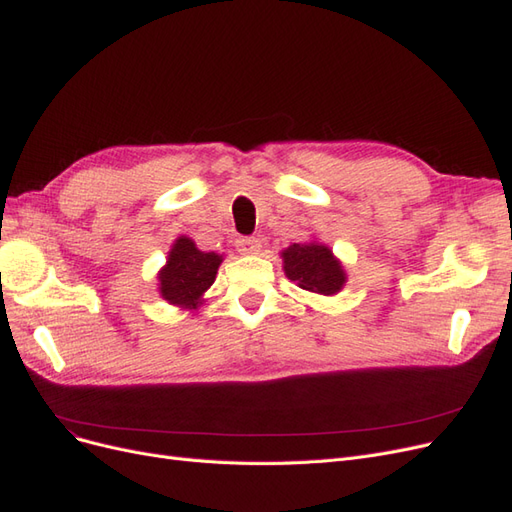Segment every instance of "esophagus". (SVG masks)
I'll list each match as a JSON object with an SVG mask.
<instances>
[{"mask_svg": "<svg viewBox=\"0 0 512 512\" xmlns=\"http://www.w3.org/2000/svg\"><path fill=\"white\" fill-rule=\"evenodd\" d=\"M235 245L241 254H258L262 247V241L256 237H241L235 241Z\"/></svg>", "mask_w": 512, "mask_h": 512, "instance_id": "34e87169", "label": "esophagus"}]
</instances>
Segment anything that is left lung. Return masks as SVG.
<instances>
[{"label": "left lung", "mask_w": 512, "mask_h": 512, "mask_svg": "<svg viewBox=\"0 0 512 512\" xmlns=\"http://www.w3.org/2000/svg\"><path fill=\"white\" fill-rule=\"evenodd\" d=\"M282 256L288 280L297 282L303 290L335 294L346 282V273L333 258L329 247L318 243H294L282 252Z\"/></svg>", "instance_id": "8db88e82"}]
</instances>
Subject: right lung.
Listing matches in <instances>:
<instances>
[{
  "mask_svg": "<svg viewBox=\"0 0 512 512\" xmlns=\"http://www.w3.org/2000/svg\"><path fill=\"white\" fill-rule=\"evenodd\" d=\"M222 256L200 252L192 239L179 237L168 254V265L160 271L162 297L177 305H196L215 280Z\"/></svg>",
  "mask_w": 512,
  "mask_h": 512,
  "instance_id": "add662e5",
  "label": "right lung"
}]
</instances>
